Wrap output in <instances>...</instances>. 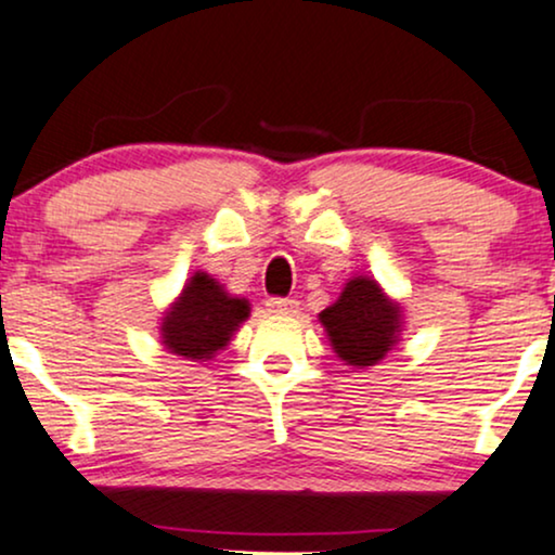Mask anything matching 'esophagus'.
Segmentation results:
<instances>
[{
  "label": "esophagus",
  "mask_w": 555,
  "mask_h": 555,
  "mask_svg": "<svg viewBox=\"0 0 555 555\" xmlns=\"http://www.w3.org/2000/svg\"><path fill=\"white\" fill-rule=\"evenodd\" d=\"M266 307H269V312H276V314H297L299 312V301L292 297H271L269 301H266Z\"/></svg>",
  "instance_id": "34e87169"
}]
</instances>
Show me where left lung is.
I'll list each match as a JSON object with an SVG mask.
<instances>
[{
  "instance_id": "left-lung-1",
  "label": "left lung",
  "mask_w": 555,
  "mask_h": 555,
  "mask_svg": "<svg viewBox=\"0 0 555 555\" xmlns=\"http://www.w3.org/2000/svg\"><path fill=\"white\" fill-rule=\"evenodd\" d=\"M402 310L384 297L374 279L356 276L340 299L320 312L335 353L350 366H374L389 353L399 335Z\"/></svg>"
}]
</instances>
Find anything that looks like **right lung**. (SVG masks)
Instances as JSON below:
<instances>
[{
  "label": "right lung",
  "instance_id": "1",
  "mask_svg": "<svg viewBox=\"0 0 555 555\" xmlns=\"http://www.w3.org/2000/svg\"><path fill=\"white\" fill-rule=\"evenodd\" d=\"M248 312V301L230 297L207 273H194L179 301L166 312L160 325L164 346L184 359H209L228 346Z\"/></svg>",
  "mask_w": 555,
  "mask_h": 555
}]
</instances>
